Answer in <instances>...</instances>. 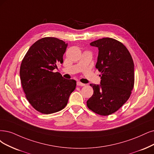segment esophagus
<instances>
[{
	"mask_svg": "<svg viewBox=\"0 0 154 154\" xmlns=\"http://www.w3.org/2000/svg\"><path fill=\"white\" fill-rule=\"evenodd\" d=\"M77 86H86V84H83V83H81L80 82H77Z\"/></svg>",
	"mask_w": 154,
	"mask_h": 154,
	"instance_id": "esophagus-1",
	"label": "esophagus"
}]
</instances>
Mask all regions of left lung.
Segmentation results:
<instances>
[{
	"label": "left lung",
	"instance_id": "1",
	"mask_svg": "<svg viewBox=\"0 0 154 154\" xmlns=\"http://www.w3.org/2000/svg\"><path fill=\"white\" fill-rule=\"evenodd\" d=\"M98 48L96 68L101 73L100 84H91L94 93L87 101L89 109L101 116L117 111L128 101L134 87V63L126 46L112 38L90 43Z\"/></svg>",
	"mask_w": 154,
	"mask_h": 154
}]
</instances>
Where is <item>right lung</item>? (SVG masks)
<instances>
[{
	"instance_id": "1",
	"label": "right lung",
	"mask_w": 154,
	"mask_h": 154,
	"mask_svg": "<svg viewBox=\"0 0 154 154\" xmlns=\"http://www.w3.org/2000/svg\"><path fill=\"white\" fill-rule=\"evenodd\" d=\"M67 45L57 38H42L29 48L21 62L20 75L26 98L34 109L44 114L63 109L76 87L75 80L64 79L53 71L63 63Z\"/></svg>"
}]
</instances>
